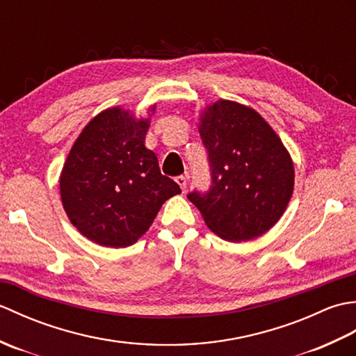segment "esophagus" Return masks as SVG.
Listing matches in <instances>:
<instances>
[{
	"label": "esophagus",
	"instance_id": "1",
	"mask_svg": "<svg viewBox=\"0 0 356 356\" xmlns=\"http://www.w3.org/2000/svg\"><path fill=\"white\" fill-rule=\"evenodd\" d=\"M176 182H177V185H179L180 188H182V191L186 190L188 182H186V177H185V176H177V177H176Z\"/></svg>",
	"mask_w": 356,
	"mask_h": 356
}]
</instances>
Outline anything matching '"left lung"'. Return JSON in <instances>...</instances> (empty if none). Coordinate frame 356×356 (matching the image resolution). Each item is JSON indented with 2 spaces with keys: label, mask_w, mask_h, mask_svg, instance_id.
Wrapping results in <instances>:
<instances>
[{
  "label": "left lung",
  "mask_w": 356,
  "mask_h": 356,
  "mask_svg": "<svg viewBox=\"0 0 356 356\" xmlns=\"http://www.w3.org/2000/svg\"><path fill=\"white\" fill-rule=\"evenodd\" d=\"M211 185L188 194L208 228L225 240L261 236L282 217L293 191V165L259 113L218 101L202 116Z\"/></svg>",
  "instance_id": "left-lung-1"
}]
</instances>
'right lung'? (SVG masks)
Here are the masks:
<instances>
[{
	"mask_svg": "<svg viewBox=\"0 0 356 356\" xmlns=\"http://www.w3.org/2000/svg\"><path fill=\"white\" fill-rule=\"evenodd\" d=\"M147 130L148 120L108 108L90 120L70 149L59 180L63 205L70 222L95 243H136L163 202L182 193L143 143Z\"/></svg>",
	"mask_w": 356,
	"mask_h": 356,
	"instance_id": "right-lung-1",
	"label": "right lung"
}]
</instances>
